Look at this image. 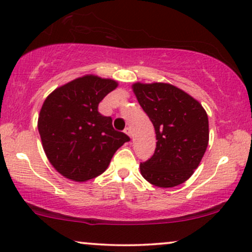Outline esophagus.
Listing matches in <instances>:
<instances>
[{"instance_id": "34e87169", "label": "esophagus", "mask_w": 252, "mask_h": 252, "mask_svg": "<svg viewBox=\"0 0 252 252\" xmlns=\"http://www.w3.org/2000/svg\"><path fill=\"white\" fill-rule=\"evenodd\" d=\"M125 133L129 136V138H132V131H131V128H129V127L125 128Z\"/></svg>"}]
</instances>
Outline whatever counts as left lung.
<instances>
[{
  "label": "left lung",
  "instance_id": "obj_1",
  "mask_svg": "<svg viewBox=\"0 0 252 252\" xmlns=\"http://www.w3.org/2000/svg\"><path fill=\"white\" fill-rule=\"evenodd\" d=\"M139 104L153 124L157 147L150 160L140 163L146 181L172 188L190 178L209 142L207 112L196 99L167 83L132 85Z\"/></svg>",
  "mask_w": 252,
  "mask_h": 252
}]
</instances>
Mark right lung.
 I'll return each instance as SVG.
<instances>
[{
	"mask_svg": "<svg viewBox=\"0 0 252 252\" xmlns=\"http://www.w3.org/2000/svg\"><path fill=\"white\" fill-rule=\"evenodd\" d=\"M113 79L79 77L46 97L38 132L46 158L64 178L85 182L106 170L112 157L129 138L98 112L105 95L117 89Z\"/></svg>",
	"mask_w": 252,
	"mask_h": 252,
	"instance_id": "obj_1",
	"label": "right lung"
}]
</instances>
